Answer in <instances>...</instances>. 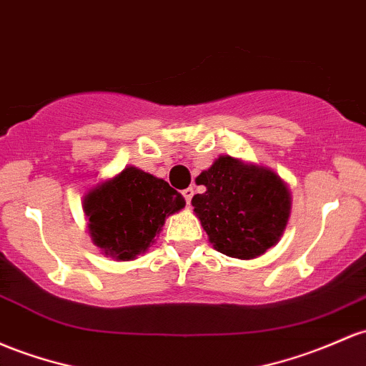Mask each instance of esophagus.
Listing matches in <instances>:
<instances>
[{
  "mask_svg": "<svg viewBox=\"0 0 366 366\" xmlns=\"http://www.w3.org/2000/svg\"><path fill=\"white\" fill-rule=\"evenodd\" d=\"M192 194H194V189H192V187H187V189L182 191V196H184V199H186V202H187V204L191 203Z\"/></svg>",
  "mask_w": 366,
  "mask_h": 366,
  "instance_id": "esophagus-1",
  "label": "esophagus"
}]
</instances>
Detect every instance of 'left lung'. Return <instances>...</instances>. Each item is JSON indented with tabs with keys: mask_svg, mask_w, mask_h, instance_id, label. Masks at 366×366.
I'll list each match as a JSON object with an SVG mask.
<instances>
[{
	"mask_svg": "<svg viewBox=\"0 0 366 366\" xmlns=\"http://www.w3.org/2000/svg\"><path fill=\"white\" fill-rule=\"evenodd\" d=\"M196 184L207 191L191 203L217 252L255 259L278 243L290 215V192L274 172L220 156Z\"/></svg>",
	"mask_w": 366,
	"mask_h": 366,
	"instance_id": "8db88e82",
	"label": "left lung"
}]
</instances>
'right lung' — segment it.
<instances>
[{
    "label": "right lung",
    "mask_w": 366,
    "mask_h": 366,
    "mask_svg": "<svg viewBox=\"0 0 366 366\" xmlns=\"http://www.w3.org/2000/svg\"><path fill=\"white\" fill-rule=\"evenodd\" d=\"M184 207L186 202L170 184L134 167L95 187L83 202L94 243L119 260L146 252L164 217Z\"/></svg>",
    "instance_id": "right-lung-1"
}]
</instances>
